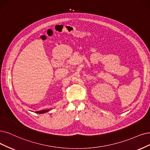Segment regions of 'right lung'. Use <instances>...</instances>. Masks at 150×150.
Segmentation results:
<instances>
[{
    "mask_svg": "<svg viewBox=\"0 0 150 150\" xmlns=\"http://www.w3.org/2000/svg\"><path fill=\"white\" fill-rule=\"evenodd\" d=\"M50 110H51V109L42 110H40V111H37V112H36V113H38V114H44V113H46V112H49Z\"/></svg>",
    "mask_w": 150,
    "mask_h": 150,
    "instance_id": "1",
    "label": "right lung"
}]
</instances>
